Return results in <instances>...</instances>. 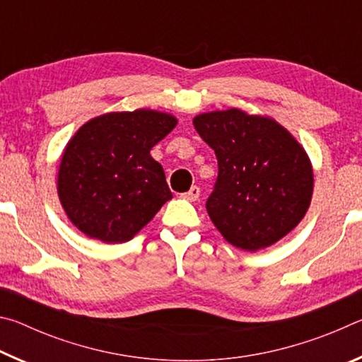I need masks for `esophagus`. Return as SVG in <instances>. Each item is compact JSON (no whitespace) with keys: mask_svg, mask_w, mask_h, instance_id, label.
<instances>
[{"mask_svg":"<svg viewBox=\"0 0 362 362\" xmlns=\"http://www.w3.org/2000/svg\"><path fill=\"white\" fill-rule=\"evenodd\" d=\"M199 188L198 187H192L188 189L187 193H182V198L187 199V201H196L199 198Z\"/></svg>","mask_w":362,"mask_h":362,"instance_id":"34e87169","label":"esophagus"}]
</instances>
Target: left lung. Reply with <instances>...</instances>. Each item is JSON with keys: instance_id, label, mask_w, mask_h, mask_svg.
Returning <instances> with one entry per match:
<instances>
[{"instance_id": "left-lung-1", "label": "left lung", "mask_w": 362, "mask_h": 362, "mask_svg": "<svg viewBox=\"0 0 362 362\" xmlns=\"http://www.w3.org/2000/svg\"><path fill=\"white\" fill-rule=\"evenodd\" d=\"M193 124L217 156L206 209L225 240L255 252L296 228L310 207L313 169L291 132L238 108L198 115Z\"/></svg>"}]
</instances>
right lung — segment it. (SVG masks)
Here are the masks:
<instances>
[{
    "mask_svg": "<svg viewBox=\"0 0 362 362\" xmlns=\"http://www.w3.org/2000/svg\"><path fill=\"white\" fill-rule=\"evenodd\" d=\"M155 110L100 115L79 127L60 161L57 193L71 223L107 244L132 240L173 198L150 150L174 129Z\"/></svg>",
    "mask_w": 362,
    "mask_h": 362,
    "instance_id": "right-lung-1",
    "label": "right lung"
}]
</instances>
